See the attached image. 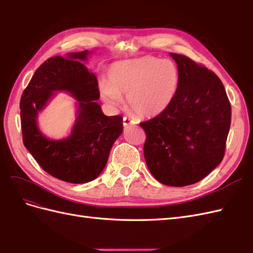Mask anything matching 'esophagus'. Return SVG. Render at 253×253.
<instances>
[{
    "label": "esophagus",
    "instance_id": "1",
    "mask_svg": "<svg viewBox=\"0 0 253 253\" xmlns=\"http://www.w3.org/2000/svg\"><path fill=\"white\" fill-rule=\"evenodd\" d=\"M134 123H136V122L131 120L130 117H128V116H124V119H123V125H124L125 127L128 126V125H130V124H134Z\"/></svg>",
    "mask_w": 253,
    "mask_h": 253
}]
</instances>
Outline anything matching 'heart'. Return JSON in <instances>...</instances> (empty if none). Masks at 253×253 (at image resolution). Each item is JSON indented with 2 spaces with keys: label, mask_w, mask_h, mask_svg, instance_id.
Here are the masks:
<instances>
[{
  "label": "heart",
  "mask_w": 253,
  "mask_h": 253,
  "mask_svg": "<svg viewBox=\"0 0 253 253\" xmlns=\"http://www.w3.org/2000/svg\"><path fill=\"white\" fill-rule=\"evenodd\" d=\"M179 81L174 62L146 56L113 63L100 92L104 101L114 107L120 104L122 96H127L134 113L151 117L163 113L172 103Z\"/></svg>",
  "instance_id": "1"
}]
</instances>
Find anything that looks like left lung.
I'll return each instance as SVG.
<instances>
[{
  "label": "left lung",
  "mask_w": 253,
  "mask_h": 253,
  "mask_svg": "<svg viewBox=\"0 0 253 253\" xmlns=\"http://www.w3.org/2000/svg\"><path fill=\"white\" fill-rule=\"evenodd\" d=\"M179 71L172 103L140 123L143 153L153 177L169 186L196 183L224 157L231 127V103L215 73L184 55L170 52Z\"/></svg>",
  "instance_id": "8db88e82"
}]
</instances>
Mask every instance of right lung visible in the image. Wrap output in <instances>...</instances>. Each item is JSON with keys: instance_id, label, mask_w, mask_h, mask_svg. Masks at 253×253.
Returning a JSON list of instances; mask_svg holds the SVG:
<instances>
[{"instance_id": "1", "label": "right lung", "mask_w": 253, "mask_h": 253, "mask_svg": "<svg viewBox=\"0 0 253 253\" xmlns=\"http://www.w3.org/2000/svg\"><path fill=\"white\" fill-rule=\"evenodd\" d=\"M88 54L84 50L48 58L35 71L20 100L23 144L47 173L75 184L98 178L123 132V117L104 115L96 102L98 81L83 63ZM59 90L78 99V119L70 137L50 140L38 130L36 117L53 91Z\"/></svg>"}]
</instances>
